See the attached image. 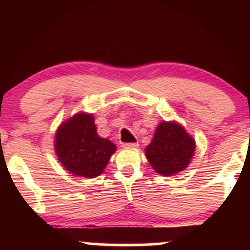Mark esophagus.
<instances>
[{
    "label": "esophagus",
    "instance_id": "obj_1",
    "mask_svg": "<svg viewBox=\"0 0 250 250\" xmlns=\"http://www.w3.org/2000/svg\"><path fill=\"white\" fill-rule=\"evenodd\" d=\"M123 147H125V148H137V147H139V143H137V142L125 143V145H123Z\"/></svg>",
    "mask_w": 250,
    "mask_h": 250
}]
</instances>
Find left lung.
<instances>
[{
  "instance_id": "8db88e82",
  "label": "left lung",
  "mask_w": 250,
  "mask_h": 250,
  "mask_svg": "<svg viewBox=\"0 0 250 250\" xmlns=\"http://www.w3.org/2000/svg\"><path fill=\"white\" fill-rule=\"evenodd\" d=\"M195 148V140L182 125L163 121L146 148V157L156 173L171 176L188 167Z\"/></svg>"
}]
</instances>
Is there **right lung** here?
Here are the masks:
<instances>
[{
    "mask_svg": "<svg viewBox=\"0 0 250 250\" xmlns=\"http://www.w3.org/2000/svg\"><path fill=\"white\" fill-rule=\"evenodd\" d=\"M115 150L113 142L97 135L91 114L77 113L61 123L55 134L57 159L75 176L93 179L101 175Z\"/></svg>",
    "mask_w": 250,
    "mask_h": 250,
    "instance_id": "1",
    "label": "right lung"
}]
</instances>
